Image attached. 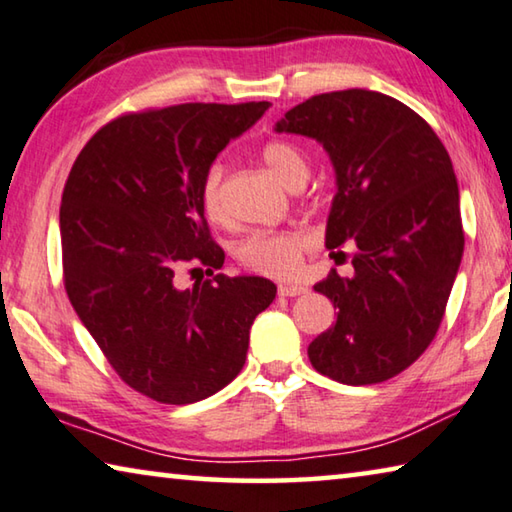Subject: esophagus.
<instances>
[{
	"label": "esophagus",
	"mask_w": 512,
	"mask_h": 512,
	"mask_svg": "<svg viewBox=\"0 0 512 512\" xmlns=\"http://www.w3.org/2000/svg\"><path fill=\"white\" fill-rule=\"evenodd\" d=\"M304 292H308V288L297 286V283H281L279 286L281 297H297V295H304Z\"/></svg>",
	"instance_id": "obj_1"
}]
</instances>
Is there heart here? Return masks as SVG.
I'll list each match as a JSON object with an SVG mask.
<instances>
[{"instance_id": "b5f03b06", "label": "heart", "mask_w": 512, "mask_h": 512, "mask_svg": "<svg viewBox=\"0 0 512 512\" xmlns=\"http://www.w3.org/2000/svg\"><path fill=\"white\" fill-rule=\"evenodd\" d=\"M263 161L274 177L288 188L299 181L306 183L308 172H311L306 154L292 142H267L263 147ZM224 172L220 161L208 165L199 188L204 213L215 222L224 217ZM306 247L308 238L299 231H258L238 247V258L251 272L281 279V276H292L299 270Z\"/></svg>"}]
</instances>
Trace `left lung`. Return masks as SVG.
<instances>
[{
	"label": "left lung",
	"instance_id": "8db88e82",
	"mask_svg": "<svg viewBox=\"0 0 512 512\" xmlns=\"http://www.w3.org/2000/svg\"><path fill=\"white\" fill-rule=\"evenodd\" d=\"M320 142L335 172L326 247L354 274L335 270L315 290L338 320L311 342L320 374L347 385L388 381L431 345L454 288L465 236L454 165L413 108L383 92H324L274 124Z\"/></svg>",
	"mask_w": 512,
	"mask_h": 512
}]
</instances>
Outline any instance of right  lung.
<instances>
[{
	"label": "right lung",
	"instance_id": "right-lung-1",
	"mask_svg": "<svg viewBox=\"0 0 512 512\" xmlns=\"http://www.w3.org/2000/svg\"><path fill=\"white\" fill-rule=\"evenodd\" d=\"M267 102L181 104L108 122L74 161L61 199L65 290L124 383L195 404L236 379L249 329L276 297L263 276H226L199 188ZM190 264L188 291L173 276ZM212 279L208 280L207 276Z\"/></svg>",
	"mask_w": 512,
	"mask_h": 512
}]
</instances>
